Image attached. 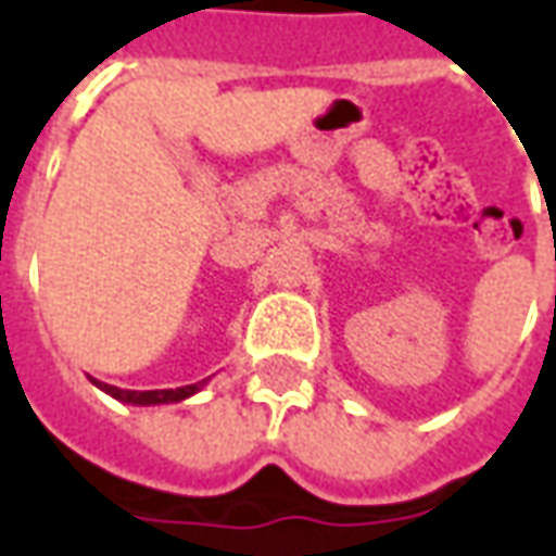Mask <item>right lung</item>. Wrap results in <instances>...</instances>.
Instances as JSON below:
<instances>
[{
    "mask_svg": "<svg viewBox=\"0 0 556 556\" xmlns=\"http://www.w3.org/2000/svg\"><path fill=\"white\" fill-rule=\"evenodd\" d=\"M91 384L101 387L103 393H110L113 399L118 402H125V405H172V402H184V399L195 396L202 387L207 384L205 381H199V384H187V387H175V390H122V387H113V384H103V381H94L91 378Z\"/></svg>",
    "mask_w": 556,
    "mask_h": 556,
    "instance_id": "right-lung-1",
    "label": "right lung"
}]
</instances>
